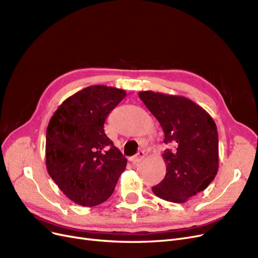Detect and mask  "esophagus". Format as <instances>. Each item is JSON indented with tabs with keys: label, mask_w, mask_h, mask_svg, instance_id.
<instances>
[{
	"label": "esophagus",
	"mask_w": 258,
	"mask_h": 258,
	"mask_svg": "<svg viewBox=\"0 0 258 258\" xmlns=\"http://www.w3.org/2000/svg\"><path fill=\"white\" fill-rule=\"evenodd\" d=\"M145 156H146V154H145V152L144 151H139L138 153L135 155V156H133V157H131L130 158V160L132 161L133 164H137V163H140L141 160H144V158H145Z\"/></svg>",
	"instance_id": "1"
}]
</instances>
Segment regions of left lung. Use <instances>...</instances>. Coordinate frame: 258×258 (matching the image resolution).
<instances>
[{
  "instance_id": "1",
  "label": "left lung",
  "mask_w": 258,
  "mask_h": 258,
  "mask_svg": "<svg viewBox=\"0 0 258 258\" xmlns=\"http://www.w3.org/2000/svg\"><path fill=\"white\" fill-rule=\"evenodd\" d=\"M140 100L158 120L167 150L166 175L152 191L165 201L185 203L211 184L219 169L216 123L205 109L182 95L140 91Z\"/></svg>"
}]
</instances>
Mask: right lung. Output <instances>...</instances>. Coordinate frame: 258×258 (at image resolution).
<instances>
[{
    "label": "right lung",
    "instance_id": "add662e5",
    "mask_svg": "<svg viewBox=\"0 0 258 258\" xmlns=\"http://www.w3.org/2000/svg\"><path fill=\"white\" fill-rule=\"evenodd\" d=\"M126 92L93 85L66 99L46 128L45 165L74 203L92 207L112 195L127 159L104 132L108 113Z\"/></svg>",
    "mask_w": 258,
    "mask_h": 258
}]
</instances>
